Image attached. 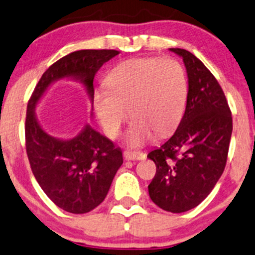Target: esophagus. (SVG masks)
I'll return each mask as SVG.
<instances>
[{"mask_svg": "<svg viewBox=\"0 0 255 255\" xmlns=\"http://www.w3.org/2000/svg\"><path fill=\"white\" fill-rule=\"evenodd\" d=\"M126 160H144L146 159V154L142 151H130L126 150L124 153Z\"/></svg>", "mask_w": 255, "mask_h": 255, "instance_id": "1", "label": "esophagus"}]
</instances>
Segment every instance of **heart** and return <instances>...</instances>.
<instances>
[{"mask_svg":"<svg viewBox=\"0 0 255 255\" xmlns=\"http://www.w3.org/2000/svg\"><path fill=\"white\" fill-rule=\"evenodd\" d=\"M106 85L93 93V108L106 135L120 134L133 115L125 142L141 147L178 125L186 107L188 80L182 64L172 57L126 60L111 70Z\"/></svg>","mask_w":255,"mask_h":255,"instance_id":"b5f03b06","label":"heart"}]
</instances>
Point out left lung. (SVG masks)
I'll return each instance as SVG.
<instances>
[{
    "mask_svg": "<svg viewBox=\"0 0 255 255\" xmlns=\"http://www.w3.org/2000/svg\"><path fill=\"white\" fill-rule=\"evenodd\" d=\"M169 50L185 63L187 104L174 134L148 154L156 166L148 192L163 211L182 213L204 201L224 173L233 124L213 74L188 50Z\"/></svg>",
    "mask_w": 255,
    "mask_h": 255,
    "instance_id": "1",
    "label": "left lung"
}]
</instances>
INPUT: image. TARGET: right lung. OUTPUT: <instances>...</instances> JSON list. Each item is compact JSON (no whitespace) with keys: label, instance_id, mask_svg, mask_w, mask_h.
<instances>
[{"label":"right lung","instance_id":"right-lung-1","mask_svg":"<svg viewBox=\"0 0 255 255\" xmlns=\"http://www.w3.org/2000/svg\"><path fill=\"white\" fill-rule=\"evenodd\" d=\"M118 54L107 49L68 54L44 72L28 102L25 148L31 170L48 198L69 213H88L104 201L124 162L122 150L88 124L74 137L53 136L42 128L35 109L48 88L63 79L82 83L92 101L95 74Z\"/></svg>","mask_w":255,"mask_h":255}]
</instances>
